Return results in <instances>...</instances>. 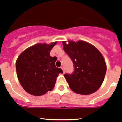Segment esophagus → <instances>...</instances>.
<instances>
[{"instance_id": "1", "label": "esophagus", "mask_w": 122, "mask_h": 122, "mask_svg": "<svg viewBox=\"0 0 122 122\" xmlns=\"http://www.w3.org/2000/svg\"><path fill=\"white\" fill-rule=\"evenodd\" d=\"M61 69H62V70H63V73H64V72H65V70H64V66H61Z\"/></svg>"}]
</instances>
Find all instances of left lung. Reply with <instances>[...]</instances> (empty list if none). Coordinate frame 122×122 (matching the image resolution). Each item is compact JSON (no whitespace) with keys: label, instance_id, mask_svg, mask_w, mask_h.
I'll return each mask as SVG.
<instances>
[{"label":"left lung","instance_id":"8db88e82","mask_svg":"<svg viewBox=\"0 0 122 122\" xmlns=\"http://www.w3.org/2000/svg\"><path fill=\"white\" fill-rule=\"evenodd\" d=\"M63 45L74 66L73 73L64 75L70 88L81 95L95 92L102 84L107 71L100 52L93 45L81 41H63Z\"/></svg>","mask_w":122,"mask_h":122}]
</instances>
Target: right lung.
Segmentation results:
<instances>
[{
  "label": "right lung",
  "mask_w": 122,
  "mask_h": 122,
  "mask_svg": "<svg viewBox=\"0 0 122 122\" xmlns=\"http://www.w3.org/2000/svg\"><path fill=\"white\" fill-rule=\"evenodd\" d=\"M56 44L32 46L22 52L17 60V78L25 92L30 95L41 96L52 90L58 75L63 73V70L55 65L57 58L50 56Z\"/></svg>",
  "instance_id": "1"
}]
</instances>
